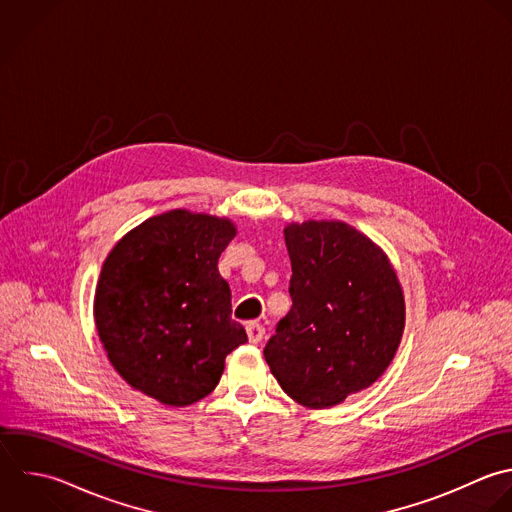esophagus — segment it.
Listing matches in <instances>:
<instances>
[{
    "label": "esophagus",
    "mask_w": 512,
    "mask_h": 512,
    "mask_svg": "<svg viewBox=\"0 0 512 512\" xmlns=\"http://www.w3.org/2000/svg\"><path fill=\"white\" fill-rule=\"evenodd\" d=\"M247 335H249V341H251L253 345H257V343H261L263 337H265V327H263L259 321H249V323H247Z\"/></svg>",
    "instance_id": "1"
}]
</instances>
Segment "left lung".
Returning a JSON list of instances; mask_svg holds the SVG:
<instances>
[{"label":"left lung","instance_id":"8db88e82","mask_svg":"<svg viewBox=\"0 0 512 512\" xmlns=\"http://www.w3.org/2000/svg\"><path fill=\"white\" fill-rule=\"evenodd\" d=\"M291 311L265 345V361L299 405L329 409L371 387L405 329L403 289L387 255L343 221L285 227Z\"/></svg>","mask_w":512,"mask_h":512}]
</instances>
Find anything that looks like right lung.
Returning a JSON list of instances; mask_svg holds the SVG:
<instances>
[{"label": "right lung", "instance_id": "obj_1", "mask_svg": "<svg viewBox=\"0 0 512 512\" xmlns=\"http://www.w3.org/2000/svg\"><path fill=\"white\" fill-rule=\"evenodd\" d=\"M235 233L229 219L173 209L131 229L101 267L93 315L107 359L163 405L207 397L247 343L217 269Z\"/></svg>", "mask_w": 512, "mask_h": 512}]
</instances>
